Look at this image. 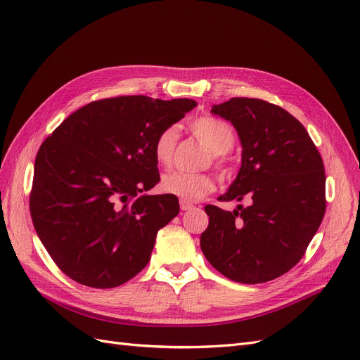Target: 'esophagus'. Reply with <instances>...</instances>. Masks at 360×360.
Segmentation results:
<instances>
[{"instance_id":"obj_1","label":"esophagus","mask_w":360,"mask_h":360,"mask_svg":"<svg viewBox=\"0 0 360 360\" xmlns=\"http://www.w3.org/2000/svg\"><path fill=\"white\" fill-rule=\"evenodd\" d=\"M193 207V204L192 202H189V201H184V200H181L180 201V209L184 212V210H191Z\"/></svg>"}]
</instances>
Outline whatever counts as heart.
Segmentation results:
<instances>
[{
	"mask_svg": "<svg viewBox=\"0 0 360 360\" xmlns=\"http://www.w3.org/2000/svg\"><path fill=\"white\" fill-rule=\"evenodd\" d=\"M193 134L209 148L212 155L221 160L219 156L228 153L234 146V132L222 120L213 117H201L192 123ZM179 138L177 126L163 129L155 141V158L160 165H169L174 148ZM214 189V180L209 174H184L172 171L165 174L160 180V191L174 195L184 201H197Z\"/></svg>",
	"mask_w": 360,
	"mask_h": 360,
	"instance_id": "obj_1",
	"label": "heart"
}]
</instances>
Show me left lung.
<instances>
[{"mask_svg": "<svg viewBox=\"0 0 360 360\" xmlns=\"http://www.w3.org/2000/svg\"><path fill=\"white\" fill-rule=\"evenodd\" d=\"M212 112L236 127L242 167L221 201L249 200L225 212L205 205L201 250L228 279L261 284L304 255L326 212L323 159L297 118L261 99L233 97Z\"/></svg>", "mask_w": 360, "mask_h": 360, "instance_id": "obj_1", "label": "left lung"}]
</instances>
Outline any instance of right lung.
<instances>
[{"label": "right lung", "mask_w": 360, "mask_h": 360, "mask_svg": "<svg viewBox=\"0 0 360 360\" xmlns=\"http://www.w3.org/2000/svg\"><path fill=\"white\" fill-rule=\"evenodd\" d=\"M197 106L192 99L120 96L70 114L40 146L30 212L61 271L82 285L114 288L150 261L156 234L179 214L159 183L155 141Z\"/></svg>", "instance_id": "obj_1"}]
</instances>
